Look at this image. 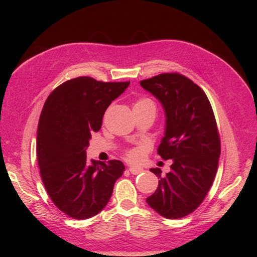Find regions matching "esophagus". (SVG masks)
Masks as SVG:
<instances>
[{"mask_svg": "<svg viewBox=\"0 0 257 257\" xmlns=\"http://www.w3.org/2000/svg\"><path fill=\"white\" fill-rule=\"evenodd\" d=\"M128 170H130L131 174L138 175V174L143 173L144 169H143L142 167H139V166H130V167H128Z\"/></svg>", "mask_w": 257, "mask_h": 257, "instance_id": "esophagus-1", "label": "esophagus"}]
</instances>
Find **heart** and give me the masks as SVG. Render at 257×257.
Returning a JSON list of instances; mask_svg holds the SVG:
<instances>
[{
  "instance_id": "1",
  "label": "heart",
  "mask_w": 257,
  "mask_h": 257,
  "mask_svg": "<svg viewBox=\"0 0 257 257\" xmlns=\"http://www.w3.org/2000/svg\"><path fill=\"white\" fill-rule=\"evenodd\" d=\"M151 100L149 98H139L138 100H136V103L134 106H138V105H144V104H147V103H150ZM128 158L131 159H135L137 157V152L136 151H131L127 153Z\"/></svg>"
}]
</instances>
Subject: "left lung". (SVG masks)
<instances>
[{"mask_svg":"<svg viewBox=\"0 0 257 257\" xmlns=\"http://www.w3.org/2000/svg\"><path fill=\"white\" fill-rule=\"evenodd\" d=\"M141 85L164 109L165 132L158 153L173 160L165 177L160 168L150 169L160 180L146 201L166 219H180L203 203L214 180L221 153L214 114L205 92L180 74H161Z\"/></svg>","mask_w":257,"mask_h":257,"instance_id":"8db88e82","label":"left lung"}]
</instances>
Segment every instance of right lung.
Segmentation results:
<instances>
[{"mask_svg":"<svg viewBox=\"0 0 257 257\" xmlns=\"http://www.w3.org/2000/svg\"><path fill=\"white\" fill-rule=\"evenodd\" d=\"M130 85L78 77L54 89L38 121L36 152L43 183L53 204L77 220L92 217L106 207L123 163L91 160V133L98 132L112 100Z\"/></svg>","mask_w":257,"mask_h":257,"instance_id":"right-lung-1","label":"right lung"}]
</instances>
